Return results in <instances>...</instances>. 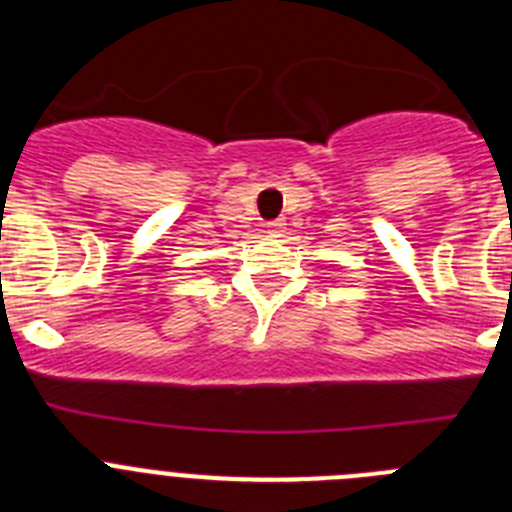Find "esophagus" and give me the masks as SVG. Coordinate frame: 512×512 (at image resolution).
Instances as JSON below:
<instances>
[{"mask_svg": "<svg viewBox=\"0 0 512 512\" xmlns=\"http://www.w3.org/2000/svg\"><path fill=\"white\" fill-rule=\"evenodd\" d=\"M284 225H287V223H284L282 217H279V220H271V223H266V230H269L271 235H282L284 233Z\"/></svg>", "mask_w": 512, "mask_h": 512, "instance_id": "34e87169", "label": "esophagus"}]
</instances>
